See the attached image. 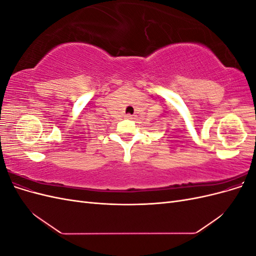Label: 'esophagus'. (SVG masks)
<instances>
[{"instance_id": "1", "label": "esophagus", "mask_w": 256, "mask_h": 256, "mask_svg": "<svg viewBox=\"0 0 256 256\" xmlns=\"http://www.w3.org/2000/svg\"><path fill=\"white\" fill-rule=\"evenodd\" d=\"M125 118H128V120H134V115H131V114H126Z\"/></svg>"}]
</instances>
